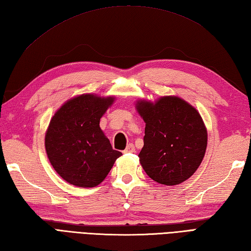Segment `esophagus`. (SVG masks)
I'll list each match as a JSON object with an SVG mask.
<instances>
[{"mask_svg": "<svg viewBox=\"0 0 251 251\" xmlns=\"http://www.w3.org/2000/svg\"><path fill=\"white\" fill-rule=\"evenodd\" d=\"M125 152H126V154H130V152H135L134 145H133V144L127 145L126 150H125Z\"/></svg>", "mask_w": 251, "mask_h": 251, "instance_id": "1", "label": "esophagus"}]
</instances>
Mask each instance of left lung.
I'll return each mask as SVG.
<instances>
[{"instance_id": "left-lung-1", "label": "left lung", "mask_w": 251, "mask_h": 251, "mask_svg": "<svg viewBox=\"0 0 251 251\" xmlns=\"http://www.w3.org/2000/svg\"><path fill=\"white\" fill-rule=\"evenodd\" d=\"M136 110L145 121L140 162L146 175L165 185H177L201 166L207 148V129L196 108L177 96L154 103L140 100Z\"/></svg>"}]
</instances>
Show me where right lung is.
<instances>
[{
    "mask_svg": "<svg viewBox=\"0 0 251 251\" xmlns=\"http://www.w3.org/2000/svg\"><path fill=\"white\" fill-rule=\"evenodd\" d=\"M114 100L115 96H75L50 119L45 150L55 171L69 184L79 187L99 185L122 155L112 150L100 127L101 116Z\"/></svg>",
    "mask_w": 251,
    "mask_h": 251,
    "instance_id": "right-lung-1",
    "label": "right lung"
}]
</instances>
